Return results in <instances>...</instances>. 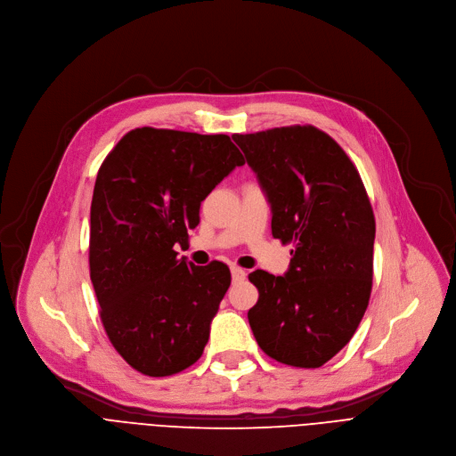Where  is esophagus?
<instances>
[{
  "label": "esophagus",
  "instance_id": "esophagus-1",
  "mask_svg": "<svg viewBox=\"0 0 456 456\" xmlns=\"http://www.w3.org/2000/svg\"><path fill=\"white\" fill-rule=\"evenodd\" d=\"M231 275H232V281L234 282H240V281H244L246 277H248V273L244 271V269H240V267H231Z\"/></svg>",
  "mask_w": 456,
  "mask_h": 456
}]
</instances>
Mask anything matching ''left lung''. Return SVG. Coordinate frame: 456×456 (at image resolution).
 <instances>
[{
  "label": "left lung",
  "instance_id": "obj_1",
  "mask_svg": "<svg viewBox=\"0 0 456 456\" xmlns=\"http://www.w3.org/2000/svg\"><path fill=\"white\" fill-rule=\"evenodd\" d=\"M271 203V232L295 249L284 277L253 271L248 319L258 346L317 369L355 333L369 306L376 220L357 168L315 126L234 134Z\"/></svg>",
  "mask_w": 456,
  "mask_h": 456
}]
</instances>
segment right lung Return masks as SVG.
<instances>
[{"label": "right lung", "instance_id": "add662e5", "mask_svg": "<svg viewBox=\"0 0 456 456\" xmlns=\"http://www.w3.org/2000/svg\"><path fill=\"white\" fill-rule=\"evenodd\" d=\"M244 156L229 135L135 128L99 168L89 227V277L101 321L132 369L163 378L201 357L231 286L222 262L177 258L200 207Z\"/></svg>", "mask_w": 456, "mask_h": 456}]
</instances>
